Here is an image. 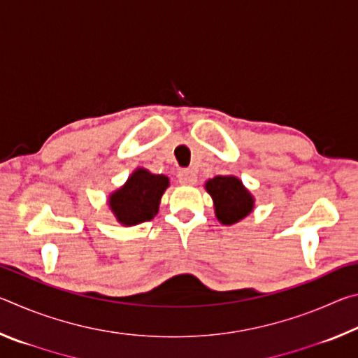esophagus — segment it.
I'll use <instances>...</instances> for the list:
<instances>
[{"mask_svg": "<svg viewBox=\"0 0 358 358\" xmlns=\"http://www.w3.org/2000/svg\"><path fill=\"white\" fill-rule=\"evenodd\" d=\"M178 181L181 185H186V186H191V185H196L197 181V175L191 169H183V171L178 172Z\"/></svg>", "mask_w": 358, "mask_h": 358, "instance_id": "obj_1", "label": "esophagus"}]
</instances>
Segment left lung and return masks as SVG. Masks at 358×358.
<instances>
[{"instance_id":"left-lung-1","label":"left lung","mask_w":358,"mask_h":358,"mask_svg":"<svg viewBox=\"0 0 358 358\" xmlns=\"http://www.w3.org/2000/svg\"><path fill=\"white\" fill-rule=\"evenodd\" d=\"M205 187L215 202L216 217L222 224L230 226L251 213L254 199L238 178L220 175L208 180Z\"/></svg>"}]
</instances>
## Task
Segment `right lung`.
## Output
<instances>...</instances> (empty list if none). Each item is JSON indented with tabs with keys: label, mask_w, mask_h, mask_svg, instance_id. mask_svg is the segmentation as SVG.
Wrapping results in <instances>:
<instances>
[{
	"label": "right lung",
	"mask_w": 358,
	"mask_h": 358,
	"mask_svg": "<svg viewBox=\"0 0 358 358\" xmlns=\"http://www.w3.org/2000/svg\"><path fill=\"white\" fill-rule=\"evenodd\" d=\"M169 186L164 175L150 173L137 169L123 187L110 196V208L117 220L124 226L153 220L159 208L161 196Z\"/></svg>",
	"instance_id": "right-lung-1"
}]
</instances>
